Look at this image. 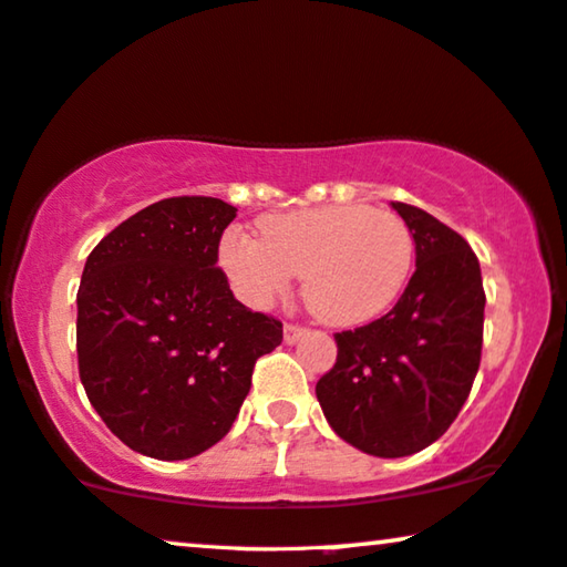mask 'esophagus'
I'll return each instance as SVG.
<instances>
[{
  "instance_id": "1",
  "label": "esophagus",
  "mask_w": 567,
  "mask_h": 567,
  "mask_svg": "<svg viewBox=\"0 0 567 567\" xmlns=\"http://www.w3.org/2000/svg\"><path fill=\"white\" fill-rule=\"evenodd\" d=\"M303 334H307V330H303V327H299V324H286L284 327V342L286 344H297Z\"/></svg>"
}]
</instances>
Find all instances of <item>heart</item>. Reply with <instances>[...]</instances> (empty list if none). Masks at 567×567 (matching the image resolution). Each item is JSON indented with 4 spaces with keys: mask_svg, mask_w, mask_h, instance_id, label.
Segmentation results:
<instances>
[{
    "mask_svg": "<svg viewBox=\"0 0 567 567\" xmlns=\"http://www.w3.org/2000/svg\"><path fill=\"white\" fill-rule=\"evenodd\" d=\"M260 237L229 229L219 264L250 307H268L303 274L311 315L332 327L373 322L404 293L414 235L399 215L363 204H327L268 215Z\"/></svg>",
    "mask_w": 567,
    "mask_h": 567,
    "instance_id": "b5f03b06",
    "label": "heart"
}]
</instances>
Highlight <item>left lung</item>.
Here are the masks:
<instances>
[{
	"label": "left lung",
	"instance_id": "1",
	"mask_svg": "<svg viewBox=\"0 0 567 567\" xmlns=\"http://www.w3.org/2000/svg\"><path fill=\"white\" fill-rule=\"evenodd\" d=\"M414 235L416 270L389 315L338 332V360L317 381L327 422L375 457L420 453L461 412L483 344L481 266L461 235L391 202Z\"/></svg>",
	"mask_w": 567,
	"mask_h": 567
}]
</instances>
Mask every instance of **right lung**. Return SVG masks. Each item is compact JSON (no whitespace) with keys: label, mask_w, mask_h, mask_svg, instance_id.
I'll return each mask as SVG.
<instances>
[{"label":"right lung","mask_w":567,"mask_h":567,"mask_svg":"<svg viewBox=\"0 0 567 567\" xmlns=\"http://www.w3.org/2000/svg\"><path fill=\"white\" fill-rule=\"evenodd\" d=\"M235 215L212 196L161 199L114 227L81 274V383L104 424L155 461L217 445L256 360L284 340L281 322L237 301L217 268Z\"/></svg>","instance_id":"1"}]
</instances>
